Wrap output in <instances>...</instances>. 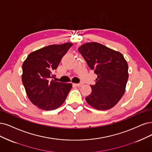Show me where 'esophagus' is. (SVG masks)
I'll return each mask as SVG.
<instances>
[{
    "mask_svg": "<svg viewBox=\"0 0 152 152\" xmlns=\"http://www.w3.org/2000/svg\"><path fill=\"white\" fill-rule=\"evenodd\" d=\"M73 85H74V86H77V87H80V86H83V83H77V84H76V83H74V84H73Z\"/></svg>",
    "mask_w": 152,
    "mask_h": 152,
    "instance_id": "obj_1",
    "label": "esophagus"
}]
</instances>
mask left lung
Instances as JSON below:
<instances>
[{"label": "left lung", "instance_id": "8db88e82", "mask_svg": "<svg viewBox=\"0 0 152 152\" xmlns=\"http://www.w3.org/2000/svg\"><path fill=\"white\" fill-rule=\"evenodd\" d=\"M91 69L97 75L96 84L86 102L98 110L115 106L125 92L128 66L121 53L95 42L84 44L78 49Z\"/></svg>", "mask_w": 152, "mask_h": 152}]
</instances>
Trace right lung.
I'll return each instance as SVG.
<instances>
[{
    "instance_id": "add662e5",
    "label": "right lung",
    "mask_w": 152,
    "mask_h": 152,
    "mask_svg": "<svg viewBox=\"0 0 152 152\" xmlns=\"http://www.w3.org/2000/svg\"><path fill=\"white\" fill-rule=\"evenodd\" d=\"M72 43L53 44L28 55L22 64V81L32 104L42 110H53L63 104L72 84L50 79Z\"/></svg>"
}]
</instances>
